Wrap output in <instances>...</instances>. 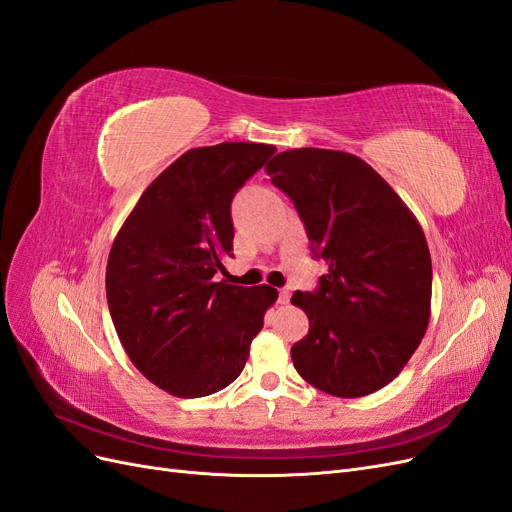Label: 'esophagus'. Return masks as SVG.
<instances>
[{
  "instance_id": "esophagus-1",
  "label": "esophagus",
  "mask_w": 512,
  "mask_h": 512,
  "mask_svg": "<svg viewBox=\"0 0 512 512\" xmlns=\"http://www.w3.org/2000/svg\"><path fill=\"white\" fill-rule=\"evenodd\" d=\"M288 299H290V292H288L286 288H282V290H280V303H282V305H286V303H288Z\"/></svg>"
}]
</instances>
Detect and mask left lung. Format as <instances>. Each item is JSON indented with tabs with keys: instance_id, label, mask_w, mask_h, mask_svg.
<instances>
[{
	"instance_id": "8db88e82",
	"label": "left lung",
	"mask_w": 512,
	"mask_h": 512,
	"mask_svg": "<svg viewBox=\"0 0 512 512\" xmlns=\"http://www.w3.org/2000/svg\"><path fill=\"white\" fill-rule=\"evenodd\" d=\"M267 175L329 265L318 290L292 294L309 320L290 350L294 367L335 397L380 391L406 367L431 316L421 224L374 168L346 151L288 149L269 160Z\"/></svg>"
}]
</instances>
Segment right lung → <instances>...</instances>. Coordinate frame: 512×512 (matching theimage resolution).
<instances>
[{"mask_svg":"<svg viewBox=\"0 0 512 512\" xmlns=\"http://www.w3.org/2000/svg\"><path fill=\"white\" fill-rule=\"evenodd\" d=\"M275 147L220 143L185 151L138 198L106 265V299L134 367L175 397L237 380L277 290L218 282L232 256V196Z\"/></svg>","mask_w":512,"mask_h":512,"instance_id":"right-lung-1","label":"right lung"}]
</instances>
